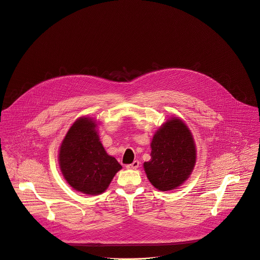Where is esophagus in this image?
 <instances>
[{"instance_id": "obj_1", "label": "esophagus", "mask_w": 260, "mask_h": 260, "mask_svg": "<svg viewBox=\"0 0 260 260\" xmlns=\"http://www.w3.org/2000/svg\"><path fill=\"white\" fill-rule=\"evenodd\" d=\"M126 167H127L128 169H137V168L139 167V161H138V160H135V161H133L131 164H127Z\"/></svg>"}]
</instances>
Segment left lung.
Listing matches in <instances>:
<instances>
[{
    "instance_id": "1",
    "label": "left lung",
    "mask_w": 260,
    "mask_h": 260,
    "mask_svg": "<svg viewBox=\"0 0 260 260\" xmlns=\"http://www.w3.org/2000/svg\"><path fill=\"white\" fill-rule=\"evenodd\" d=\"M151 160L144 163L149 181L161 191L181 185L196 161L192 135L180 119L168 120L154 135Z\"/></svg>"
}]
</instances>
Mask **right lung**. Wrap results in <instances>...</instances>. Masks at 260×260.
<instances>
[{"instance_id":"1","label":"right lung","mask_w":260,"mask_h":260,"mask_svg":"<svg viewBox=\"0 0 260 260\" xmlns=\"http://www.w3.org/2000/svg\"><path fill=\"white\" fill-rule=\"evenodd\" d=\"M92 119L80 118L69 129L62 142L59 163L67 182L88 195L104 192L122 168L108 155L99 141Z\"/></svg>"}]
</instances>
